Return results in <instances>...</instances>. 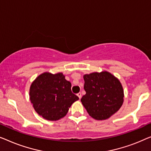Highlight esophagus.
<instances>
[{"mask_svg": "<svg viewBox=\"0 0 151 151\" xmlns=\"http://www.w3.org/2000/svg\"><path fill=\"white\" fill-rule=\"evenodd\" d=\"M76 95H77L78 97L79 98V99H81V92H78V94H76Z\"/></svg>", "mask_w": 151, "mask_h": 151, "instance_id": "1", "label": "esophagus"}]
</instances>
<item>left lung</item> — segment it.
Wrapping results in <instances>:
<instances>
[{"label": "left lung", "instance_id": "1", "mask_svg": "<svg viewBox=\"0 0 151 151\" xmlns=\"http://www.w3.org/2000/svg\"><path fill=\"white\" fill-rule=\"evenodd\" d=\"M86 94L81 101L91 117L106 120L117 112L124 101V91L120 81L107 71L85 75Z\"/></svg>", "mask_w": 151, "mask_h": 151}]
</instances>
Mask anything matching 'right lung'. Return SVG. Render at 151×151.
I'll list each match as a JSON object with an SVG mask.
<instances>
[{
  "mask_svg": "<svg viewBox=\"0 0 151 151\" xmlns=\"http://www.w3.org/2000/svg\"><path fill=\"white\" fill-rule=\"evenodd\" d=\"M29 96L35 111L44 119L55 121L66 115L78 97L71 91V83L61 73H44L31 83Z\"/></svg>",
  "mask_w": 151,
  "mask_h": 151,
  "instance_id": "right-lung-1",
  "label": "right lung"
}]
</instances>
